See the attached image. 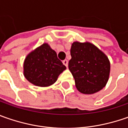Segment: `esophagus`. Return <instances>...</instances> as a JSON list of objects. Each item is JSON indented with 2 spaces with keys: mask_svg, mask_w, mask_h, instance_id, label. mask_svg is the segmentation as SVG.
Here are the masks:
<instances>
[{
  "mask_svg": "<svg viewBox=\"0 0 128 128\" xmlns=\"http://www.w3.org/2000/svg\"><path fill=\"white\" fill-rule=\"evenodd\" d=\"M62 63H63L66 66L68 67V60H64L62 61Z\"/></svg>",
  "mask_w": 128,
  "mask_h": 128,
  "instance_id": "obj_1",
  "label": "esophagus"
}]
</instances>
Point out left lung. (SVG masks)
Wrapping results in <instances>:
<instances>
[{
  "mask_svg": "<svg viewBox=\"0 0 128 128\" xmlns=\"http://www.w3.org/2000/svg\"><path fill=\"white\" fill-rule=\"evenodd\" d=\"M68 63L80 92L94 94L102 90L109 80L110 62L108 56L90 42L75 41L70 48Z\"/></svg>",
  "mask_w": 128,
  "mask_h": 128,
  "instance_id": "obj_1",
  "label": "left lung"
}]
</instances>
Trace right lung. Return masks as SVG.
Here are the masks:
<instances>
[{"mask_svg": "<svg viewBox=\"0 0 128 128\" xmlns=\"http://www.w3.org/2000/svg\"><path fill=\"white\" fill-rule=\"evenodd\" d=\"M66 69L57 56L56 52L46 43L36 48L26 57L23 75L28 81L38 87H49Z\"/></svg>", "mask_w": 128, "mask_h": 128, "instance_id": "1", "label": "right lung"}]
</instances>
